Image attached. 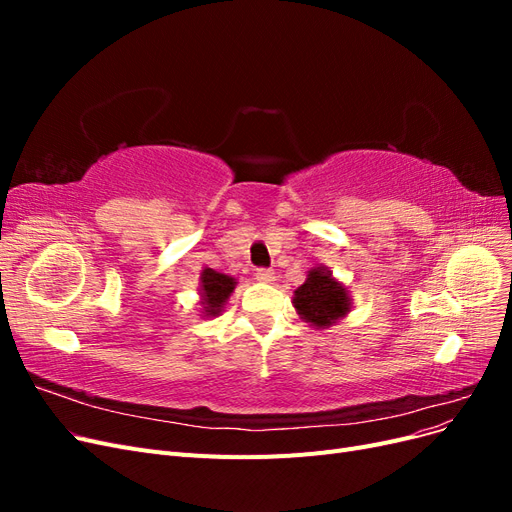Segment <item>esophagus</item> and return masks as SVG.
I'll list each match as a JSON object with an SVG mask.
<instances>
[{
	"label": "esophagus",
	"mask_w": 512,
	"mask_h": 512,
	"mask_svg": "<svg viewBox=\"0 0 512 512\" xmlns=\"http://www.w3.org/2000/svg\"><path fill=\"white\" fill-rule=\"evenodd\" d=\"M256 280L260 284H273L275 282V273L271 269H258L256 271Z\"/></svg>",
	"instance_id": "obj_1"
}]
</instances>
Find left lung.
<instances>
[{
  "mask_svg": "<svg viewBox=\"0 0 512 512\" xmlns=\"http://www.w3.org/2000/svg\"><path fill=\"white\" fill-rule=\"evenodd\" d=\"M292 305L303 322L322 331L350 314L352 299L346 284L333 277L329 267H314L294 290Z\"/></svg>",
  "mask_w": 512,
  "mask_h": 512,
  "instance_id": "left-lung-1",
  "label": "left lung"
}]
</instances>
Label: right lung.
<instances>
[{
  "label": "right lung",
  "mask_w": 512,
  "mask_h": 512,
  "mask_svg": "<svg viewBox=\"0 0 512 512\" xmlns=\"http://www.w3.org/2000/svg\"><path fill=\"white\" fill-rule=\"evenodd\" d=\"M237 280L226 273H220L215 269L203 267L200 271L198 282V294H200V316L203 318H215L224 312V307L230 299V294L237 288Z\"/></svg>",
  "instance_id": "add662e5"
}]
</instances>
